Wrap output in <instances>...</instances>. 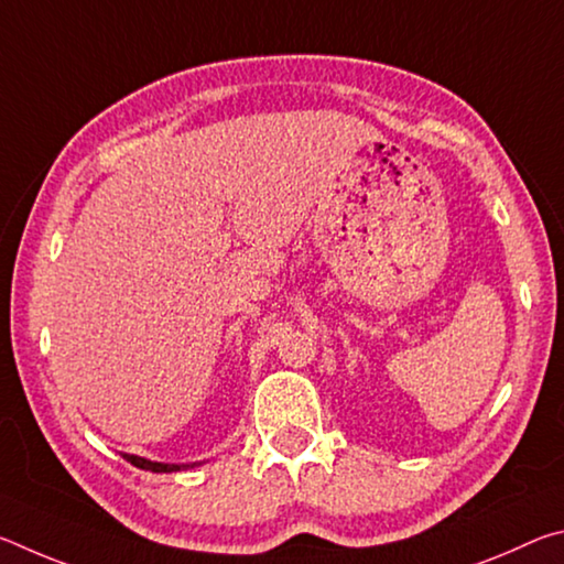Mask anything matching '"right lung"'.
Masks as SVG:
<instances>
[{"label":"right lung","instance_id":"obj_1","mask_svg":"<svg viewBox=\"0 0 564 564\" xmlns=\"http://www.w3.org/2000/svg\"><path fill=\"white\" fill-rule=\"evenodd\" d=\"M131 465L141 467V470H151V473H174L181 470V467H188V465H166V463H151L147 457H139V455H123Z\"/></svg>","mask_w":564,"mask_h":564}]
</instances>
